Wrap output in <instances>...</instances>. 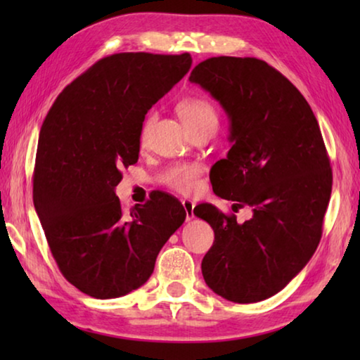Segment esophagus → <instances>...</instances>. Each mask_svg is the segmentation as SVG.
Instances as JSON below:
<instances>
[{"label":"esophagus","mask_w":360,"mask_h":360,"mask_svg":"<svg viewBox=\"0 0 360 360\" xmlns=\"http://www.w3.org/2000/svg\"><path fill=\"white\" fill-rule=\"evenodd\" d=\"M182 206H184V210H186V219H187V221H192V219H193V208H195L193 202H192V200H182Z\"/></svg>","instance_id":"obj_1"}]
</instances>
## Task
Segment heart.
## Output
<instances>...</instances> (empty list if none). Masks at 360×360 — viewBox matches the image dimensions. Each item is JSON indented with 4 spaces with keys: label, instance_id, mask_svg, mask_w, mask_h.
Masks as SVG:
<instances>
[{
    "label": "heart",
    "instance_id": "heart-1",
    "mask_svg": "<svg viewBox=\"0 0 360 360\" xmlns=\"http://www.w3.org/2000/svg\"><path fill=\"white\" fill-rule=\"evenodd\" d=\"M176 112L179 114L182 124L186 125L187 130L200 129V127H211V129L216 130L219 122L217 109L210 100L202 98V96H187V98H182L176 105ZM150 124L152 119H146L141 129V136H139L141 143H146ZM202 172L203 168L198 163H174V165L168 167L162 173L160 181L176 192L191 193L197 187Z\"/></svg>",
    "mask_w": 360,
    "mask_h": 360
}]
</instances>
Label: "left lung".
<instances>
[{
    "mask_svg": "<svg viewBox=\"0 0 360 360\" xmlns=\"http://www.w3.org/2000/svg\"><path fill=\"white\" fill-rule=\"evenodd\" d=\"M188 81L208 90L230 119L231 148L211 168L212 191L243 224L202 203L193 214L214 230L202 262L205 283L235 303L278 294L311 259L332 193V168L304 96L264 60L211 57Z\"/></svg>",
    "mask_w": 360,
    "mask_h": 360,
    "instance_id": "8db88e82",
    "label": "left lung"
}]
</instances>
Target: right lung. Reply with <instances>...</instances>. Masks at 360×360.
Listing matches in <instances>:
<instances>
[{"instance_id":"1","label":"right lung","mask_w":360,"mask_h":360,"mask_svg":"<svg viewBox=\"0 0 360 360\" xmlns=\"http://www.w3.org/2000/svg\"><path fill=\"white\" fill-rule=\"evenodd\" d=\"M191 65L187 52L114 53L66 85L46 115L33 202L60 271L84 294L105 300L143 285L186 221L163 192L125 214L114 188L120 168L138 162L144 115Z\"/></svg>"}]
</instances>
